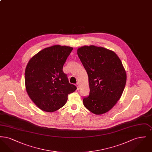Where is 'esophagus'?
Wrapping results in <instances>:
<instances>
[{"label": "esophagus", "mask_w": 152, "mask_h": 152, "mask_svg": "<svg viewBox=\"0 0 152 152\" xmlns=\"http://www.w3.org/2000/svg\"><path fill=\"white\" fill-rule=\"evenodd\" d=\"M76 86H77V89L79 90L80 88V83H77V84H76Z\"/></svg>", "instance_id": "obj_1"}]
</instances>
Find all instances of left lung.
Wrapping results in <instances>:
<instances>
[{
	"label": "left lung",
	"instance_id": "left-lung-1",
	"mask_svg": "<svg viewBox=\"0 0 152 152\" xmlns=\"http://www.w3.org/2000/svg\"><path fill=\"white\" fill-rule=\"evenodd\" d=\"M77 53L87 71L90 89L84 105L95 115L105 113L120 100L125 87L122 62L115 52L93 45L80 47Z\"/></svg>",
	"mask_w": 152,
	"mask_h": 152
}]
</instances>
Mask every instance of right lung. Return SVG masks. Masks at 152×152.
Listing matches in <instances>:
<instances>
[{
    "mask_svg": "<svg viewBox=\"0 0 152 152\" xmlns=\"http://www.w3.org/2000/svg\"><path fill=\"white\" fill-rule=\"evenodd\" d=\"M72 47L55 45L39 52L25 70V85L29 98L42 110L53 112L63 107L68 95L77 88L70 84L63 67Z\"/></svg>",
    "mask_w": 152,
    "mask_h": 152,
    "instance_id": "obj_1",
    "label": "right lung"
}]
</instances>
